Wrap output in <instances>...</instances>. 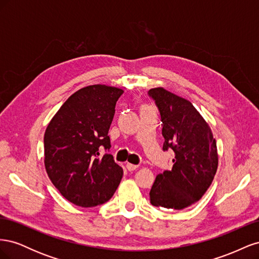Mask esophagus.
Returning a JSON list of instances; mask_svg holds the SVG:
<instances>
[{
	"label": "esophagus",
	"instance_id": "34e87169",
	"mask_svg": "<svg viewBox=\"0 0 259 259\" xmlns=\"http://www.w3.org/2000/svg\"><path fill=\"white\" fill-rule=\"evenodd\" d=\"M138 166L137 165H134V164H131V163H126V168L132 171V170H135Z\"/></svg>",
	"mask_w": 259,
	"mask_h": 259
}]
</instances>
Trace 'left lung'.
I'll use <instances>...</instances> for the list:
<instances>
[{"instance_id": "8db88e82", "label": "left lung", "mask_w": 259, "mask_h": 259, "mask_svg": "<svg viewBox=\"0 0 259 259\" xmlns=\"http://www.w3.org/2000/svg\"><path fill=\"white\" fill-rule=\"evenodd\" d=\"M161 114L163 150L175 153L173 167L156 175L150 190L153 206L184 209L197 203L213 182L218 167L216 140L189 100L163 88L149 91Z\"/></svg>"}]
</instances>
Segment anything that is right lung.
Listing matches in <instances>:
<instances>
[{
  "instance_id": "add662e5",
  "label": "right lung",
  "mask_w": 259,
  "mask_h": 259,
  "mask_svg": "<svg viewBox=\"0 0 259 259\" xmlns=\"http://www.w3.org/2000/svg\"><path fill=\"white\" fill-rule=\"evenodd\" d=\"M123 90L104 84L72 94L53 116L44 134V165L62 197L82 207L112 198L123 168L100 147L110 149L109 128Z\"/></svg>"
}]
</instances>
